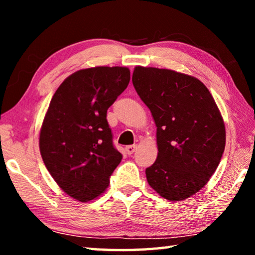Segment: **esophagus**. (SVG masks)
I'll use <instances>...</instances> for the list:
<instances>
[{"instance_id": "obj_1", "label": "esophagus", "mask_w": 255, "mask_h": 255, "mask_svg": "<svg viewBox=\"0 0 255 255\" xmlns=\"http://www.w3.org/2000/svg\"><path fill=\"white\" fill-rule=\"evenodd\" d=\"M136 148H137L136 145H129L126 147V152H127L128 155H131L133 152H135Z\"/></svg>"}]
</instances>
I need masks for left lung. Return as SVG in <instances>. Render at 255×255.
Here are the masks:
<instances>
[{
	"mask_svg": "<svg viewBox=\"0 0 255 255\" xmlns=\"http://www.w3.org/2000/svg\"><path fill=\"white\" fill-rule=\"evenodd\" d=\"M132 84L157 127L147 182L167 200L187 199L208 182L225 149L218 107L201 81L175 71L136 66Z\"/></svg>",
	"mask_w": 255,
	"mask_h": 255,
	"instance_id": "left-lung-1",
	"label": "left lung"
}]
</instances>
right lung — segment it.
Wrapping results in <instances>:
<instances>
[{"label":"right lung","mask_w":255,"mask_h":255,"mask_svg":"<svg viewBox=\"0 0 255 255\" xmlns=\"http://www.w3.org/2000/svg\"><path fill=\"white\" fill-rule=\"evenodd\" d=\"M129 81L127 67L85 68L68 76L50 101L40 129L41 157L59 188L81 202L105 191L123 158L107 110Z\"/></svg>","instance_id":"1"}]
</instances>
